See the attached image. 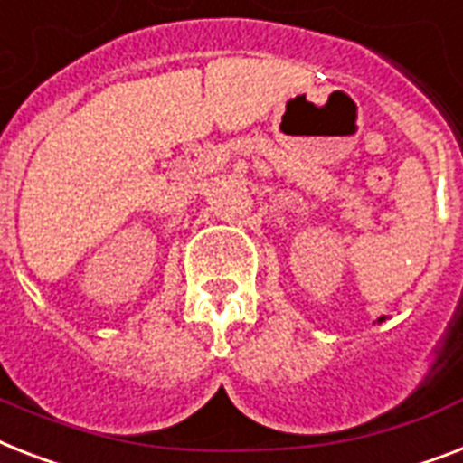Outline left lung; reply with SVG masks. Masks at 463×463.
<instances>
[{
	"instance_id": "8db88e82",
	"label": "left lung",
	"mask_w": 463,
	"mask_h": 463,
	"mask_svg": "<svg viewBox=\"0 0 463 463\" xmlns=\"http://www.w3.org/2000/svg\"><path fill=\"white\" fill-rule=\"evenodd\" d=\"M381 321H383V318H381Z\"/></svg>"
}]
</instances>
